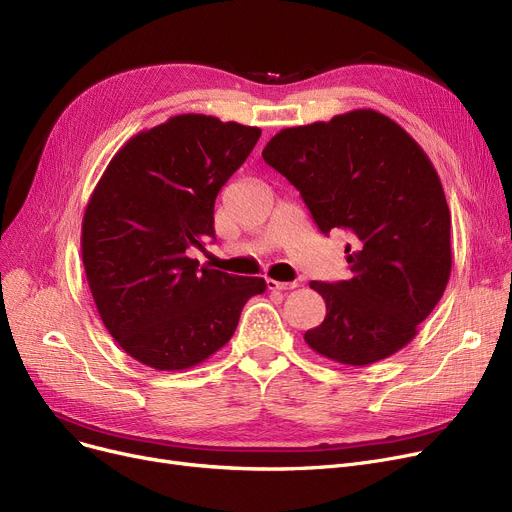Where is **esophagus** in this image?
<instances>
[{"label":"esophagus","instance_id":"34e87169","mask_svg":"<svg viewBox=\"0 0 512 512\" xmlns=\"http://www.w3.org/2000/svg\"><path fill=\"white\" fill-rule=\"evenodd\" d=\"M265 284H267V290H292V288L299 286V282H278V280H272V278H267Z\"/></svg>","mask_w":512,"mask_h":512}]
</instances>
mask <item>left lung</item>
I'll list each match as a JSON object with an SVG mask.
<instances>
[{
    "label": "left lung",
    "instance_id": "obj_1",
    "mask_svg": "<svg viewBox=\"0 0 512 512\" xmlns=\"http://www.w3.org/2000/svg\"><path fill=\"white\" fill-rule=\"evenodd\" d=\"M263 159L301 193L317 228L346 230L351 280L311 282L326 319L305 332L321 357L371 365L407 346L446 290L450 211L411 134L375 110L280 130Z\"/></svg>",
    "mask_w": 512,
    "mask_h": 512
}]
</instances>
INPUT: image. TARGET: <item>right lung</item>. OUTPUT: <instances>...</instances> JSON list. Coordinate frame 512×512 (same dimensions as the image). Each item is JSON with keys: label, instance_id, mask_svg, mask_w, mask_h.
Wrapping results in <instances>:
<instances>
[{"label": "right lung", "instance_id": "add662e5", "mask_svg": "<svg viewBox=\"0 0 512 512\" xmlns=\"http://www.w3.org/2000/svg\"><path fill=\"white\" fill-rule=\"evenodd\" d=\"M257 126L182 114L143 130L112 157L83 218L87 282L107 332L139 363L178 371L232 338L263 278L186 257L213 238L220 188L245 164Z\"/></svg>", "mask_w": 512, "mask_h": 512}]
</instances>
